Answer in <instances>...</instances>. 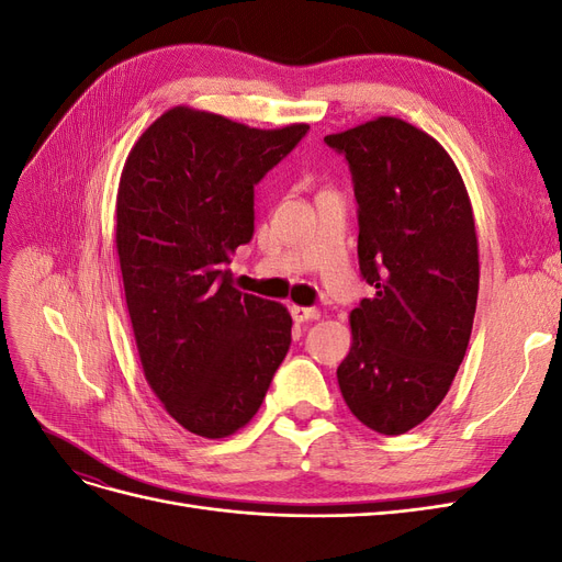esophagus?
<instances>
[{
    "label": "esophagus",
    "mask_w": 562,
    "mask_h": 562,
    "mask_svg": "<svg viewBox=\"0 0 562 562\" xmlns=\"http://www.w3.org/2000/svg\"><path fill=\"white\" fill-rule=\"evenodd\" d=\"M291 316L297 321V323H304V321H316L321 314L312 307H297V304H293L291 307Z\"/></svg>",
    "instance_id": "esophagus-1"
}]
</instances>
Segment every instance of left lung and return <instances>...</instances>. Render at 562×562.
I'll return each mask as SVG.
<instances>
[{"label":"left lung","mask_w":562,"mask_h":562,"mask_svg":"<svg viewBox=\"0 0 562 562\" xmlns=\"http://www.w3.org/2000/svg\"><path fill=\"white\" fill-rule=\"evenodd\" d=\"M326 145L349 164L359 203V267L375 295L349 316L337 382L353 417L401 436L446 398L469 347L479 241L467 187L431 135L380 116Z\"/></svg>","instance_id":"1"}]
</instances>
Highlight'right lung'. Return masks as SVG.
<instances>
[{
    "mask_svg": "<svg viewBox=\"0 0 562 562\" xmlns=\"http://www.w3.org/2000/svg\"><path fill=\"white\" fill-rule=\"evenodd\" d=\"M307 131L173 108L124 164L116 250L135 345L166 413L196 436L246 427L291 349L288 310L236 291L225 265L252 239L255 184Z\"/></svg>",
    "mask_w": 562,
    "mask_h": 562,
    "instance_id": "add662e5",
    "label": "right lung"
}]
</instances>
